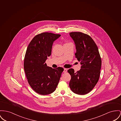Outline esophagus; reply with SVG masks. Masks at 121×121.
<instances>
[{"instance_id":"34e87169","label":"esophagus","mask_w":121,"mask_h":121,"mask_svg":"<svg viewBox=\"0 0 121 121\" xmlns=\"http://www.w3.org/2000/svg\"><path fill=\"white\" fill-rule=\"evenodd\" d=\"M67 71V70L66 69H65V68L64 69V71H63V73H66Z\"/></svg>"}]
</instances>
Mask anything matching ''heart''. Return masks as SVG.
Segmentation results:
<instances>
[{"instance_id":"obj_1","label":"heart","mask_w":121,"mask_h":121,"mask_svg":"<svg viewBox=\"0 0 121 121\" xmlns=\"http://www.w3.org/2000/svg\"><path fill=\"white\" fill-rule=\"evenodd\" d=\"M69 43H65L64 45L68 44H69Z\"/></svg>"}]
</instances>
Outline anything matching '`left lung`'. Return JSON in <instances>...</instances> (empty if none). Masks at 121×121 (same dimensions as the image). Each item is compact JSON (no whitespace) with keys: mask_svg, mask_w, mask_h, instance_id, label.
<instances>
[{"mask_svg":"<svg viewBox=\"0 0 121 121\" xmlns=\"http://www.w3.org/2000/svg\"><path fill=\"white\" fill-rule=\"evenodd\" d=\"M69 34L75 44V57L81 65L76 73L73 68L68 70L71 76L69 86L73 93L84 95L93 89L99 79L101 59L96 43L89 35L81 32Z\"/></svg>","mask_w":121,"mask_h":121,"instance_id":"left-lung-1","label":"left lung"}]
</instances>
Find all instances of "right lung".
I'll list each match as a JSON object with an SVG mask.
<instances>
[{
    "label": "right lung",
    "instance_id": "right-lung-1",
    "mask_svg": "<svg viewBox=\"0 0 121 121\" xmlns=\"http://www.w3.org/2000/svg\"><path fill=\"white\" fill-rule=\"evenodd\" d=\"M61 35L43 32L35 36L26 49L24 68L28 82L32 89L41 95L54 92L59 82L62 67H48L45 61L50 56L54 42Z\"/></svg>",
    "mask_w": 121,
    "mask_h": 121
}]
</instances>
